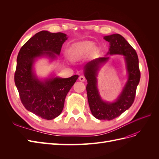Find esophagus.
Masks as SVG:
<instances>
[{
  "label": "esophagus",
  "instance_id": "obj_1",
  "mask_svg": "<svg viewBox=\"0 0 159 159\" xmlns=\"http://www.w3.org/2000/svg\"><path fill=\"white\" fill-rule=\"evenodd\" d=\"M79 80H80V81H84L85 80V78H84V76H80V78H79Z\"/></svg>",
  "mask_w": 159,
  "mask_h": 159
}]
</instances>
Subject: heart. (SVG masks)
I'll use <instances>...</instances> for the list:
<instances>
[{"label": "heart", "instance_id": "b5f03b06", "mask_svg": "<svg viewBox=\"0 0 159 159\" xmlns=\"http://www.w3.org/2000/svg\"><path fill=\"white\" fill-rule=\"evenodd\" d=\"M93 43L88 42L81 43L71 48L70 51V56L74 59H78L87 55L93 48Z\"/></svg>", "mask_w": 159, "mask_h": 159}]
</instances>
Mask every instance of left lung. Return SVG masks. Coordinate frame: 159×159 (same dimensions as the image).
<instances>
[{"label": "left lung", "instance_id": "obj_1", "mask_svg": "<svg viewBox=\"0 0 159 159\" xmlns=\"http://www.w3.org/2000/svg\"><path fill=\"white\" fill-rule=\"evenodd\" d=\"M103 39L109 42L107 54L125 56L129 79L122 93L114 103L105 102L101 99L97 88V71L99 66L105 63L109 57H101L88 62L84 67V75L88 81L86 91L91 113L100 120H112L120 116L131 106L135 98L137 87L141 78L137 52L128 42L119 34L106 36Z\"/></svg>", "mask_w": 159, "mask_h": 159}]
</instances>
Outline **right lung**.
Returning <instances> with one entry per match:
<instances>
[{"instance_id": "right-lung-1", "label": "right lung", "mask_w": 159, "mask_h": 159, "mask_svg": "<svg viewBox=\"0 0 159 159\" xmlns=\"http://www.w3.org/2000/svg\"><path fill=\"white\" fill-rule=\"evenodd\" d=\"M64 33L41 31L30 38L18 52L14 82L21 102L29 111L42 119L51 120L60 115L68 91L78 78H52L41 81L34 75L33 62L37 57L59 55L67 40Z\"/></svg>"}]
</instances>
